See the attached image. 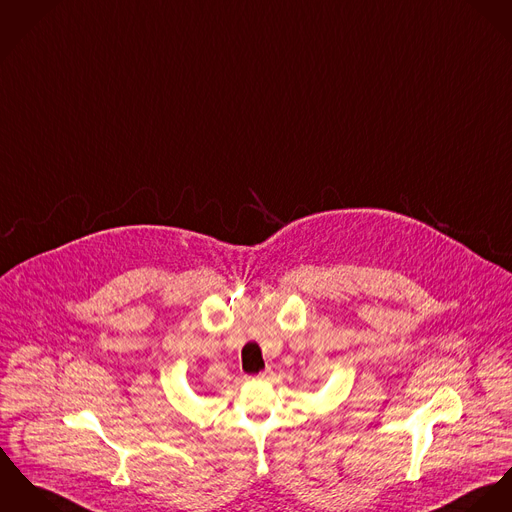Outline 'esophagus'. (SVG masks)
Wrapping results in <instances>:
<instances>
[{"label":"esophagus","mask_w":512,"mask_h":512,"mask_svg":"<svg viewBox=\"0 0 512 512\" xmlns=\"http://www.w3.org/2000/svg\"><path fill=\"white\" fill-rule=\"evenodd\" d=\"M270 375H272V370H264V372L258 373L256 377H258V379H268Z\"/></svg>","instance_id":"obj_1"}]
</instances>
